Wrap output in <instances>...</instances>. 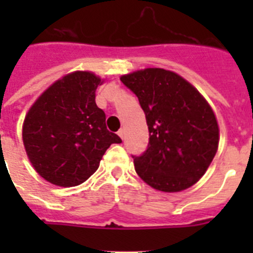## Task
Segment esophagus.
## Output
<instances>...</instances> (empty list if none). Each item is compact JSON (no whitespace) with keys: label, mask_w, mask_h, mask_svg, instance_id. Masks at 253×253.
<instances>
[{"label":"esophagus","mask_w":253,"mask_h":253,"mask_svg":"<svg viewBox=\"0 0 253 253\" xmlns=\"http://www.w3.org/2000/svg\"><path fill=\"white\" fill-rule=\"evenodd\" d=\"M118 135H119V137L122 138V139H124V135H125V130H124V129H120V130L118 131Z\"/></svg>","instance_id":"1"}]
</instances>
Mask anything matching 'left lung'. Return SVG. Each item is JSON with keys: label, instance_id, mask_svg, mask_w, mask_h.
I'll list each match as a JSON object with an SVG mask.
<instances>
[{"label": "left lung", "instance_id": "obj_1", "mask_svg": "<svg viewBox=\"0 0 253 253\" xmlns=\"http://www.w3.org/2000/svg\"><path fill=\"white\" fill-rule=\"evenodd\" d=\"M120 81L138 97L148 125L147 149L131 156L139 177L166 193L193 186L218 149L219 129L211 107L195 87L166 69L147 68Z\"/></svg>", "mask_w": 253, "mask_h": 253}]
</instances>
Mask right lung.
<instances>
[{
	"label": "right lung",
	"instance_id": "1",
	"mask_svg": "<svg viewBox=\"0 0 253 253\" xmlns=\"http://www.w3.org/2000/svg\"><path fill=\"white\" fill-rule=\"evenodd\" d=\"M101 80L75 72L51 84L29 110L22 140L31 165L58 186H77L99 169L119 135L107 130L104 111L95 102Z\"/></svg>",
	"mask_w": 253,
	"mask_h": 253
}]
</instances>
